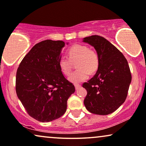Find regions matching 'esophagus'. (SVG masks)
<instances>
[{
	"label": "esophagus",
	"mask_w": 146,
	"mask_h": 146,
	"mask_svg": "<svg viewBox=\"0 0 146 146\" xmlns=\"http://www.w3.org/2000/svg\"><path fill=\"white\" fill-rule=\"evenodd\" d=\"M81 87V85H79V84H75V89L76 90H78L79 88H80Z\"/></svg>",
	"instance_id": "34e87169"
}]
</instances>
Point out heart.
<instances>
[{
	"label": "heart",
	"mask_w": 146,
	"mask_h": 146,
	"mask_svg": "<svg viewBox=\"0 0 146 146\" xmlns=\"http://www.w3.org/2000/svg\"><path fill=\"white\" fill-rule=\"evenodd\" d=\"M69 59L64 57L60 58L58 67L64 75H69L71 71V62L77 60V70L69 77V81L74 84L82 82L89 77L90 73H94L99 67L98 54L94 50L89 49L85 45L75 44L68 50Z\"/></svg>",
	"instance_id": "obj_1"
}]
</instances>
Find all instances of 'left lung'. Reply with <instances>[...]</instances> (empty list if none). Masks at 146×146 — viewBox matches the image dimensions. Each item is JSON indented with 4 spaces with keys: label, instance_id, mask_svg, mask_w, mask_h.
Instances as JSON below:
<instances>
[{
    "label": "left lung",
    "instance_id": "left-lung-1",
    "mask_svg": "<svg viewBox=\"0 0 146 146\" xmlns=\"http://www.w3.org/2000/svg\"><path fill=\"white\" fill-rule=\"evenodd\" d=\"M83 42L94 48L100 59L96 73L83 84L88 92L84 105L92 113L107 115L118 109L127 98L131 82L129 66L124 55L103 37H86Z\"/></svg>",
    "mask_w": 146,
    "mask_h": 146
}]
</instances>
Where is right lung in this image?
Here are the masks:
<instances>
[{"label":"right lung","mask_w":146,"mask_h":146,"mask_svg":"<svg viewBox=\"0 0 146 146\" xmlns=\"http://www.w3.org/2000/svg\"><path fill=\"white\" fill-rule=\"evenodd\" d=\"M64 45L61 40H51L36 44L17 71V95L29 115L40 122L63 115L67 100L75 91L58 67Z\"/></svg>","instance_id":"1"}]
</instances>
